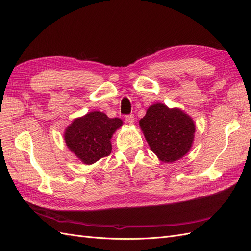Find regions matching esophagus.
Masks as SVG:
<instances>
[{
	"label": "esophagus",
	"mask_w": 251,
	"mask_h": 251,
	"mask_svg": "<svg viewBox=\"0 0 251 251\" xmlns=\"http://www.w3.org/2000/svg\"><path fill=\"white\" fill-rule=\"evenodd\" d=\"M134 115L133 114H131V115H126V123H127V124H130V125H133L134 124Z\"/></svg>",
	"instance_id": "esophagus-1"
}]
</instances>
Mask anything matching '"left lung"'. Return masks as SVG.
<instances>
[{
    "instance_id": "8db88e82",
    "label": "left lung",
    "mask_w": 251,
    "mask_h": 251,
    "mask_svg": "<svg viewBox=\"0 0 251 251\" xmlns=\"http://www.w3.org/2000/svg\"><path fill=\"white\" fill-rule=\"evenodd\" d=\"M139 126L151 150L162 162H174L188 153L196 126L183 111L162 103L151 104Z\"/></svg>"
}]
</instances>
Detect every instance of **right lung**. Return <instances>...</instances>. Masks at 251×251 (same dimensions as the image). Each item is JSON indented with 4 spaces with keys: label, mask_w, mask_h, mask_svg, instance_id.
I'll return each mask as SVG.
<instances>
[{
    "label": "right lung",
    "mask_w": 251,
    "mask_h": 251,
    "mask_svg": "<svg viewBox=\"0 0 251 251\" xmlns=\"http://www.w3.org/2000/svg\"><path fill=\"white\" fill-rule=\"evenodd\" d=\"M121 126V119L109 118L104 113L94 111L74 119L64 137L68 149L81 162L92 164L111 154V138Z\"/></svg>",
    "instance_id": "add662e5"
}]
</instances>
